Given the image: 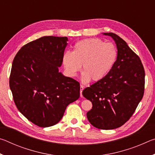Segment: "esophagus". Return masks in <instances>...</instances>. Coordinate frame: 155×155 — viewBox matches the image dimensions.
I'll list each match as a JSON object with an SVG mask.
<instances>
[{
	"label": "esophagus",
	"mask_w": 155,
	"mask_h": 155,
	"mask_svg": "<svg viewBox=\"0 0 155 155\" xmlns=\"http://www.w3.org/2000/svg\"><path fill=\"white\" fill-rule=\"evenodd\" d=\"M84 90V86L83 85H81V87H80V94H81V97H83V90Z\"/></svg>",
	"instance_id": "1"
}]
</instances>
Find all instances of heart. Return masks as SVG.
<instances>
[{"label": "heart", "instance_id": "1", "mask_svg": "<svg viewBox=\"0 0 155 155\" xmlns=\"http://www.w3.org/2000/svg\"><path fill=\"white\" fill-rule=\"evenodd\" d=\"M117 52L114 44L104 43L100 39H85L75 44L72 52H67L63 65L70 77H75L82 65V81H98L107 74L114 66Z\"/></svg>", "mask_w": 155, "mask_h": 155}]
</instances>
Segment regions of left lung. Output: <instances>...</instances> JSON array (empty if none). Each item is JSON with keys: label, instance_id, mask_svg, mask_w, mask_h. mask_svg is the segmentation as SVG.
Segmentation results:
<instances>
[{"label": "left lung", "instance_id": "left-lung-1", "mask_svg": "<svg viewBox=\"0 0 155 155\" xmlns=\"http://www.w3.org/2000/svg\"><path fill=\"white\" fill-rule=\"evenodd\" d=\"M116 44L117 59L105 77L86 87L83 96L92 103L87 113L90 124L99 129L119 128L132 116L142 99L145 72L141 61L124 40L104 33Z\"/></svg>", "mask_w": 155, "mask_h": 155}]
</instances>
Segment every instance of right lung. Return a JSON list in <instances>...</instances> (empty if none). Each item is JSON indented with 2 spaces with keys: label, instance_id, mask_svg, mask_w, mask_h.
Instances as JSON below:
<instances>
[{
  "label": "right lung",
  "instance_id": "1",
  "mask_svg": "<svg viewBox=\"0 0 155 155\" xmlns=\"http://www.w3.org/2000/svg\"><path fill=\"white\" fill-rule=\"evenodd\" d=\"M67 37H42L22 46L12 63L9 87L18 109L40 127L62 118L80 97V84L59 71Z\"/></svg>",
  "mask_w": 155,
  "mask_h": 155
}]
</instances>
